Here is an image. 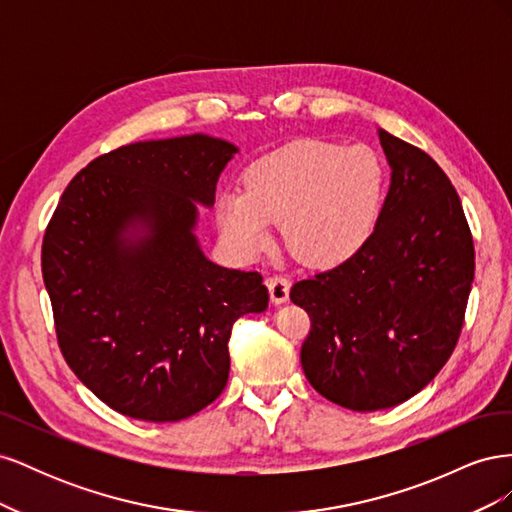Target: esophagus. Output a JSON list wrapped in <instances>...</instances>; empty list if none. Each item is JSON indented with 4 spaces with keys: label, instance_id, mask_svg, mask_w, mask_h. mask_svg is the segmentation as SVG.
Here are the masks:
<instances>
[{
    "label": "esophagus",
    "instance_id": "obj_1",
    "mask_svg": "<svg viewBox=\"0 0 512 512\" xmlns=\"http://www.w3.org/2000/svg\"><path fill=\"white\" fill-rule=\"evenodd\" d=\"M267 288H269V297L275 305H282L290 297V280L284 275H271L267 277Z\"/></svg>",
    "mask_w": 512,
    "mask_h": 512
}]
</instances>
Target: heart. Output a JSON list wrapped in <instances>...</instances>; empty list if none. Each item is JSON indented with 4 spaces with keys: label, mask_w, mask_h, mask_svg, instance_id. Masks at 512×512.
Here are the masks:
<instances>
[{
    "label": "heart",
    "mask_w": 512,
    "mask_h": 512,
    "mask_svg": "<svg viewBox=\"0 0 512 512\" xmlns=\"http://www.w3.org/2000/svg\"><path fill=\"white\" fill-rule=\"evenodd\" d=\"M382 183V166L371 149L303 138L256 160L245 170V192H222L215 213L239 256L267 252L273 224H286L294 256L314 267H333L369 239Z\"/></svg>",
    "instance_id": "1"
}]
</instances>
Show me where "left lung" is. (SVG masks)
<instances>
[{
    "label": "left lung",
    "instance_id": "left-lung-1",
    "mask_svg": "<svg viewBox=\"0 0 512 512\" xmlns=\"http://www.w3.org/2000/svg\"><path fill=\"white\" fill-rule=\"evenodd\" d=\"M378 136L391 188L374 232L342 265L290 290L312 320L305 378L354 412L393 408L438 376L474 282L472 232L451 179L423 149Z\"/></svg>",
    "mask_w": 512,
    "mask_h": 512
}]
</instances>
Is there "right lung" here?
<instances>
[{
    "mask_svg": "<svg viewBox=\"0 0 512 512\" xmlns=\"http://www.w3.org/2000/svg\"><path fill=\"white\" fill-rule=\"evenodd\" d=\"M239 149L207 134L123 145L89 162L42 241L57 344L108 408L151 423L188 418L228 382V339L269 305L258 271L200 252L195 203Z\"/></svg>",
    "mask_w": 512,
    "mask_h": 512,
    "instance_id": "right-lung-1",
    "label": "right lung"
}]
</instances>
